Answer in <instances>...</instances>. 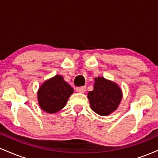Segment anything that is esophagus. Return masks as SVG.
Masks as SVG:
<instances>
[{
  "label": "esophagus",
  "instance_id": "obj_1",
  "mask_svg": "<svg viewBox=\"0 0 158 158\" xmlns=\"http://www.w3.org/2000/svg\"><path fill=\"white\" fill-rule=\"evenodd\" d=\"M76 90H77V91L78 92V93L82 94V93H85V91L86 90V88H85V86L79 87V88H77V89Z\"/></svg>",
  "mask_w": 158,
  "mask_h": 158
}]
</instances>
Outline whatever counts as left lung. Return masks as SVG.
<instances>
[{
	"instance_id": "left-lung-1",
	"label": "left lung",
	"mask_w": 158,
	"mask_h": 158,
	"mask_svg": "<svg viewBox=\"0 0 158 158\" xmlns=\"http://www.w3.org/2000/svg\"><path fill=\"white\" fill-rule=\"evenodd\" d=\"M94 90L89 91L88 98L91 109L100 116L106 117L118 108L123 98V92L114 81L97 77L94 79Z\"/></svg>"
}]
</instances>
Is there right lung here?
<instances>
[{
	"mask_svg": "<svg viewBox=\"0 0 158 158\" xmlns=\"http://www.w3.org/2000/svg\"><path fill=\"white\" fill-rule=\"evenodd\" d=\"M73 93L71 88L61 75H56L44 81L38 90L40 108L48 114H55L66 106L69 97Z\"/></svg>",
	"mask_w": 158,
	"mask_h": 158,
	"instance_id": "right-lung-1",
	"label": "right lung"
}]
</instances>
